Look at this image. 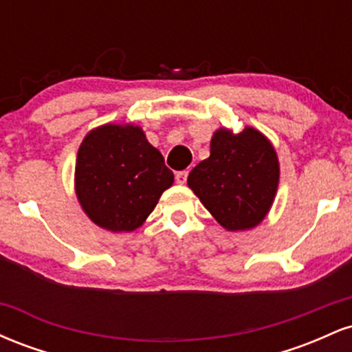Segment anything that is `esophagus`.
I'll list each match as a JSON object with an SVG mask.
<instances>
[{
    "label": "esophagus",
    "instance_id": "34e87169",
    "mask_svg": "<svg viewBox=\"0 0 352 352\" xmlns=\"http://www.w3.org/2000/svg\"><path fill=\"white\" fill-rule=\"evenodd\" d=\"M187 177H188V172H187V170L177 172V173H175V182H177V184L184 185L185 182H187Z\"/></svg>",
    "mask_w": 352,
    "mask_h": 352
}]
</instances>
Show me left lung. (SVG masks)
Listing matches in <instances>:
<instances>
[{"label":"left lung","instance_id":"1","mask_svg":"<svg viewBox=\"0 0 352 352\" xmlns=\"http://www.w3.org/2000/svg\"><path fill=\"white\" fill-rule=\"evenodd\" d=\"M278 179L276 152L263 134L252 127L236 135L220 129L210 144V157L190 172L187 184L221 227L236 232L263 220Z\"/></svg>","mask_w":352,"mask_h":352}]
</instances>
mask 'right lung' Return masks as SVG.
I'll return each mask as SVG.
<instances>
[{
  "label": "right lung",
  "instance_id": "right-lung-1",
  "mask_svg": "<svg viewBox=\"0 0 352 352\" xmlns=\"http://www.w3.org/2000/svg\"><path fill=\"white\" fill-rule=\"evenodd\" d=\"M173 173L140 127L107 124L89 132L76 162V192L87 217L111 232H132L155 208Z\"/></svg>",
  "mask_w": 352,
  "mask_h": 352
}]
</instances>
